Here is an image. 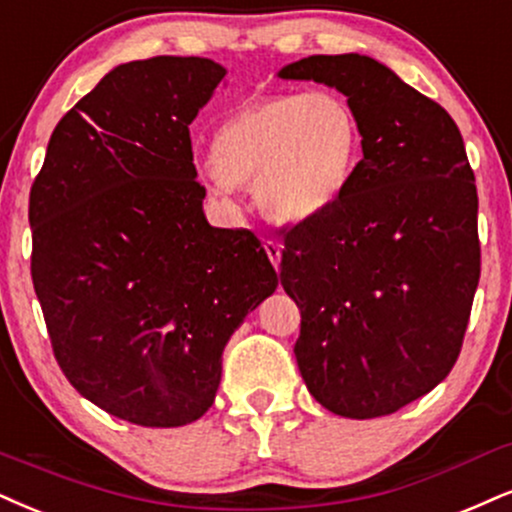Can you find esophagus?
I'll return each instance as SVG.
<instances>
[{
  "instance_id": "34e87169",
  "label": "esophagus",
  "mask_w": 512,
  "mask_h": 512,
  "mask_svg": "<svg viewBox=\"0 0 512 512\" xmlns=\"http://www.w3.org/2000/svg\"><path fill=\"white\" fill-rule=\"evenodd\" d=\"M263 249H266V254H268V258H270V263H273L275 268L280 266V258H282V246L277 244V242H273V239H268V242L263 244Z\"/></svg>"
}]
</instances>
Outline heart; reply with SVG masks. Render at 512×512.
<instances>
[{"instance_id":"obj_1","label":"heart","mask_w":512,"mask_h":512,"mask_svg":"<svg viewBox=\"0 0 512 512\" xmlns=\"http://www.w3.org/2000/svg\"><path fill=\"white\" fill-rule=\"evenodd\" d=\"M361 130L342 94L280 92L251 99L220 125L208 185L230 199L254 182L268 218L304 223L337 204L356 166Z\"/></svg>"}]
</instances>
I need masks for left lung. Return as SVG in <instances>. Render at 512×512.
<instances>
[{"mask_svg": "<svg viewBox=\"0 0 512 512\" xmlns=\"http://www.w3.org/2000/svg\"><path fill=\"white\" fill-rule=\"evenodd\" d=\"M277 78L342 92L363 137L337 204L285 232L296 363L334 415L396 413L449 375L468 330L479 237L463 137L446 109L370 56H308Z\"/></svg>", "mask_w": 512, "mask_h": 512, "instance_id": "left-lung-1", "label": "left lung"}]
</instances>
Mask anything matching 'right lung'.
I'll return each mask as SVG.
<instances>
[{
  "mask_svg": "<svg viewBox=\"0 0 512 512\" xmlns=\"http://www.w3.org/2000/svg\"><path fill=\"white\" fill-rule=\"evenodd\" d=\"M199 56L121 63L61 118L30 189L35 294L68 382L116 418L182 427L277 273L249 230L208 225L189 123L225 78Z\"/></svg>",
  "mask_w": 512,
  "mask_h": 512,
  "instance_id": "obj_1",
  "label": "right lung"
}]
</instances>
